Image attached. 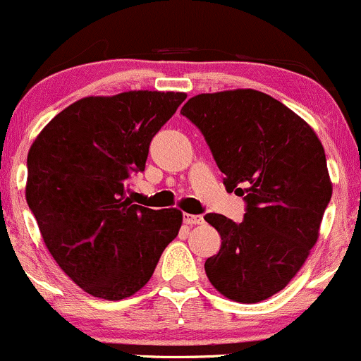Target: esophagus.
Instances as JSON below:
<instances>
[{
    "instance_id": "34e87169",
    "label": "esophagus",
    "mask_w": 361,
    "mask_h": 361,
    "mask_svg": "<svg viewBox=\"0 0 361 361\" xmlns=\"http://www.w3.org/2000/svg\"><path fill=\"white\" fill-rule=\"evenodd\" d=\"M203 216L201 215H191V213H184V224H188V226H200V224H203Z\"/></svg>"
}]
</instances>
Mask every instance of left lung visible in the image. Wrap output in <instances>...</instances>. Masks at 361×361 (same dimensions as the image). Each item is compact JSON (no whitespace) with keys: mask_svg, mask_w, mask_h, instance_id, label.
Wrapping results in <instances>:
<instances>
[{"mask_svg":"<svg viewBox=\"0 0 361 361\" xmlns=\"http://www.w3.org/2000/svg\"><path fill=\"white\" fill-rule=\"evenodd\" d=\"M180 114L207 139L227 191L246 201L239 224L204 215L222 239L204 272L228 300H267L300 272L319 239L332 196L324 146L303 118L255 89L197 94Z\"/></svg>","mask_w":361,"mask_h":361,"instance_id":"1","label":"left lung"}]
</instances>
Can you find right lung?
I'll use <instances>...</instances> for the list:
<instances>
[{"mask_svg": "<svg viewBox=\"0 0 361 361\" xmlns=\"http://www.w3.org/2000/svg\"><path fill=\"white\" fill-rule=\"evenodd\" d=\"M184 92L89 96L56 115L27 157L25 197L46 247L91 296L118 301L153 275L182 212L133 204L129 179Z\"/></svg>", "mask_w": 361, "mask_h": 361, "instance_id": "right-lung-1", "label": "right lung"}]
</instances>
